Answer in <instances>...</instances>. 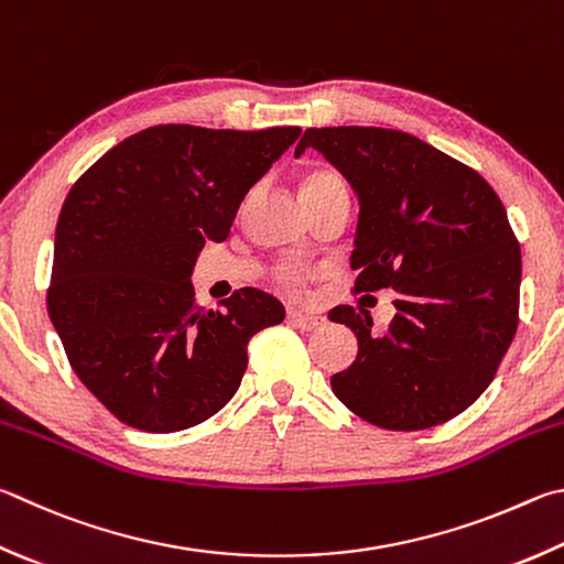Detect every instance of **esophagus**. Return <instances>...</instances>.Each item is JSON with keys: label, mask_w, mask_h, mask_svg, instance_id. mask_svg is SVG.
I'll return each mask as SVG.
<instances>
[{"label": "esophagus", "mask_w": 564, "mask_h": 564, "mask_svg": "<svg viewBox=\"0 0 564 564\" xmlns=\"http://www.w3.org/2000/svg\"><path fill=\"white\" fill-rule=\"evenodd\" d=\"M289 321L295 327H303V330H315V327H321L325 323L323 315H315V313H303V311H289Z\"/></svg>", "instance_id": "esophagus-1"}]
</instances>
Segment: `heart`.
Instances as JSON below:
<instances>
[{
	"label": "heart",
	"instance_id": "b5f03b06",
	"mask_svg": "<svg viewBox=\"0 0 564 564\" xmlns=\"http://www.w3.org/2000/svg\"><path fill=\"white\" fill-rule=\"evenodd\" d=\"M333 187H345V182H343L340 175H337V172H333V170H313L303 177L301 194H303V197H308V194L333 189ZM275 279H279L283 289L293 291L303 283V271L293 269V265H283V269H279V273H275Z\"/></svg>",
	"mask_w": 564,
	"mask_h": 564
}]
</instances>
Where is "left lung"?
Instances as JSON below:
<instances>
[{
    "label": "left lung",
    "instance_id": "obj_1",
    "mask_svg": "<svg viewBox=\"0 0 564 564\" xmlns=\"http://www.w3.org/2000/svg\"><path fill=\"white\" fill-rule=\"evenodd\" d=\"M313 148L360 199L355 293L392 289L389 330L337 305L330 321L357 335V360L330 377L365 422L419 432L464 412L494 382L518 330L520 243L494 187L446 152L402 130L311 128Z\"/></svg>",
    "mask_w": 564,
    "mask_h": 564
}]
</instances>
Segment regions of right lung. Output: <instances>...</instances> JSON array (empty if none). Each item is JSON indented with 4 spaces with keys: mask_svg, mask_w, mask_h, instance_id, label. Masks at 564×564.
<instances>
[{
    "mask_svg": "<svg viewBox=\"0 0 564 564\" xmlns=\"http://www.w3.org/2000/svg\"><path fill=\"white\" fill-rule=\"evenodd\" d=\"M299 135L155 126L70 187L48 317L78 380L122 424L170 434L214 416L237 394L251 337L285 317L259 289L199 308L189 279L204 243L229 237L247 192Z\"/></svg>",
    "mask_w": 564,
    "mask_h": 564,
    "instance_id": "add662e5",
    "label": "right lung"
}]
</instances>
